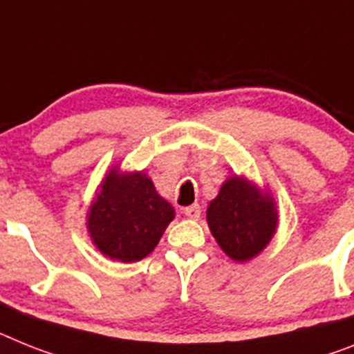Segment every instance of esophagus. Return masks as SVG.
I'll return each instance as SVG.
<instances>
[{
  "mask_svg": "<svg viewBox=\"0 0 354 354\" xmlns=\"http://www.w3.org/2000/svg\"><path fill=\"white\" fill-rule=\"evenodd\" d=\"M183 214H185V216L189 219H200L201 207L198 203H194V205H191V207H187V209H183Z\"/></svg>",
  "mask_w": 354,
  "mask_h": 354,
  "instance_id": "obj_1",
  "label": "esophagus"
}]
</instances>
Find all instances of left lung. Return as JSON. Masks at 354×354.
Segmentation results:
<instances>
[{"mask_svg":"<svg viewBox=\"0 0 354 354\" xmlns=\"http://www.w3.org/2000/svg\"><path fill=\"white\" fill-rule=\"evenodd\" d=\"M207 223L221 250L237 263L250 261L272 241L277 209L268 192L246 178L232 176L209 203Z\"/></svg>","mask_w":354,"mask_h":354,"instance_id":"obj_1","label":"left lung"}]
</instances>
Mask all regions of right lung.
I'll list each match as a JSON object with an SVG mask.
<instances>
[{"label": "right lung", "mask_w": 354, "mask_h": 354, "mask_svg": "<svg viewBox=\"0 0 354 354\" xmlns=\"http://www.w3.org/2000/svg\"><path fill=\"white\" fill-rule=\"evenodd\" d=\"M174 209L156 192L145 172L106 174L88 212V232L106 257L136 263L154 250Z\"/></svg>", "instance_id": "right-lung-1"}]
</instances>
